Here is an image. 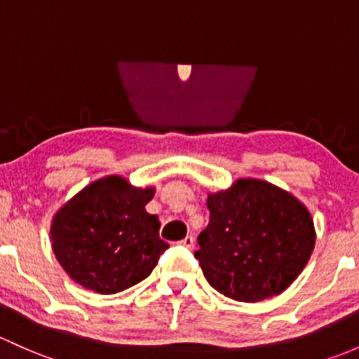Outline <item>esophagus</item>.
<instances>
[{
    "label": "esophagus",
    "instance_id": "1",
    "mask_svg": "<svg viewBox=\"0 0 359 359\" xmlns=\"http://www.w3.org/2000/svg\"><path fill=\"white\" fill-rule=\"evenodd\" d=\"M180 244H182L184 248H187V249H192V248H194V237H192V236H187L186 239H182V241H180Z\"/></svg>",
    "mask_w": 359,
    "mask_h": 359
}]
</instances>
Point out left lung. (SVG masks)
<instances>
[{"instance_id":"obj_1","label":"left lung","mask_w":359,"mask_h":359,"mask_svg":"<svg viewBox=\"0 0 359 359\" xmlns=\"http://www.w3.org/2000/svg\"><path fill=\"white\" fill-rule=\"evenodd\" d=\"M210 224L194 252L206 280L230 299L258 303L284 292L315 248L311 215L292 194L239 179L208 194Z\"/></svg>"}]
</instances>
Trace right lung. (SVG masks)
I'll return each instance as SVG.
<instances>
[{"label":"right lung","instance_id":"right-lung-1","mask_svg":"<svg viewBox=\"0 0 359 359\" xmlns=\"http://www.w3.org/2000/svg\"><path fill=\"white\" fill-rule=\"evenodd\" d=\"M153 187H132L110 175L84 187L58 210L51 224L53 251L82 287L115 294L139 284L156 266L168 244L160 220L144 206Z\"/></svg>","mask_w":359,"mask_h":359}]
</instances>
